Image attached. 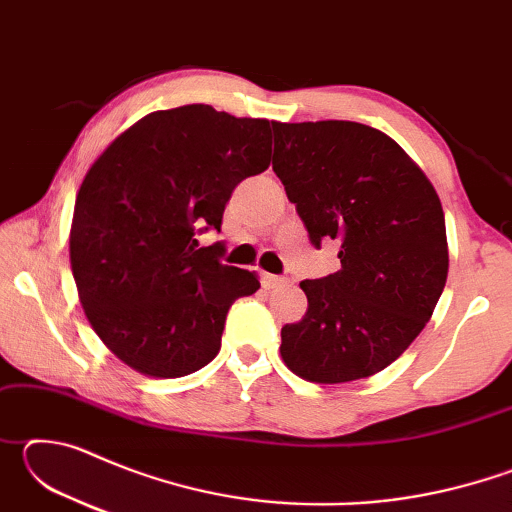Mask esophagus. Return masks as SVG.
Returning a JSON list of instances; mask_svg holds the SVG:
<instances>
[{
	"label": "esophagus",
	"instance_id": "obj_1",
	"mask_svg": "<svg viewBox=\"0 0 512 512\" xmlns=\"http://www.w3.org/2000/svg\"><path fill=\"white\" fill-rule=\"evenodd\" d=\"M289 280L287 277H280V275H271V273H262V284L266 289H277V287H284Z\"/></svg>",
	"mask_w": 512,
	"mask_h": 512
}]
</instances>
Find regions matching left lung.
Instances as JSON below:
<instances>
[{
    "mask_svg": "<svg viewBox=\"0 0 512 512\" xmlns=\"http://www.w3.org/2000/svg\"><path fill=\"white\" fill-rule=\"evenodd\" d=\"M273 171L311 246L339 244L341 268L300 282L307 314L282 327L298 377L343 384L375 375L429 323L447 282L445 214L402 146L357 121H273Z\"/></svg>",
    "mask_w": 512,
    "mask_h": 512,
    "instance_id": "left-lung-1",
    "label": "left lung"
}]
</instances>
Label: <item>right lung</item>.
<instances>
[{"label": "right lung", "instance_id": "add662e5", "mask_svg": "<svg viewBox=\"0 0 512 512\" xmlns=\"http://www.w3.org/2000/svg\"><path fill=\"white\" fill-rule=\"evenodd\" d=\"M271 164V121L205 103L158 110L92 164L74 205L69 259L81 305L106 348L149 377L173 379L221 350L232 302L255 271L221 262L225 203Z\"/></svg>", "mask_w": 512, "mask_h": 512}]
</instances>
